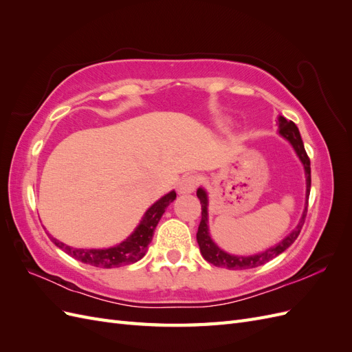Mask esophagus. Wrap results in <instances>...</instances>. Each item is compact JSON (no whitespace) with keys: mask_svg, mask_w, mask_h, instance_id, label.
I'll return each instance as SVG.
<instances>
[{"mask_svg":"<svg viewBox=\"0 0 352 352\" xmlns=\"http://www.w3.org/2000/svg\"><path fill=\"white\" fill-rule=\"evenodd\" d=\"M201 182V177L198 175H188V176H184L182 179H180V182L177 185L179 188V192L180 194H190L194 192V190L197 189V186L199 185Z\"/></svg>","mask_w":352,"mask_h":352,"instance_id":"34e87169","label":"esophagus"}]
</instances>
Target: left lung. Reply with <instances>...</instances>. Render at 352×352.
Wrapping results in <instances>:
<instances>
[{"label": "left lung", "instance_id": "left-lung-1", "mask_svg": "<svg viewBox=\"0 0 352 352\" xmlns=\"http://www.w3.org/2000/svg\"><path fill=\"white\" fill-rule=\"evenodd\" d=\"M279 126H280V129H279L280 135L285 136L286 140L292 144L294 150L296 151L298 157H300V160L304 164L305 176H307V199H308V197H310V188H311V167H310V158H308V155L305 153L300 131H298L296 124L292 120H286L282 116L279 117ZM197 197L199 198V202H201V221H199L198 232H197V241L199 245V251L202 254V257H204L210 264L216 265V267H226L229 270H245V269L258 267V265H263L267 261L273 260L274 257H278L279 254H282L286 248H289L291 245L295 242L298 235H300V232H301L302 225L305 221V217H307L308 202H307V207L304 210V214L301 217V221L298 223L296 229L291 233L289 236H286L282 242L276 245V247L264 251L261 254L251 255V257H238V255H230L225 251H221L217 245L212 242V239L208 235V226H207L208 201H207L206 190L199 188L197 190Z\"/></svg>", "mask_w": 352, "mask_h": 352}]
</instances>
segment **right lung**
<instances>
[{"label": "right lung", "instance_id": "1", "mask_svg": "<svg viewBox=\"0 0 352 352\" xmlns=\"http://www.w3.org/2000/svg\"><path fill=\"white\" fill-rule=\"evenodd\" d=\"M176 198V192H172L164 195L162 199H158L153 207L148 208L145 216L141 221V225L136 228V230L132 235L127 238L124 242L113 248L107 250H78V248H70L67 245L52 238L50 239L54 242L58 248H61L73 258H76L85 264L95 265V267H102V269H111V267H120V265L132 264L138 260H141L145 252L148 245L153 241L154 230L158 225L160 219H162L163 212L166 211L167 206L170 202H173Z\"/></svg>", "mask_w": 352, "mask_h": 352}]
</instances>
